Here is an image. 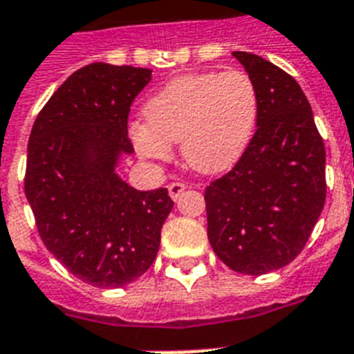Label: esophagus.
Returning a JSON list of instances; mask_svg holds the SVG:
<instances>
[{
  "mask_svg": "<svg viewBox=\"0 0 354 354\" xmlns=\"http://www.w3.org/2000/svg\"><path fill=\"white\" fill-rule=\"evenodd\" d=\"M167 189H169V196H171L172 200L176 201L178 198H180V194H182V192L187 189V185L182 182H172V183H169Z\"/></svg>",
  "mask_w": 354,
  "mask_h": 354,
  "instance_id": "esophagus-1",
  "label": "esophagus"
}]
</instances>
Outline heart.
Masks as SVG:
<instances>
[{"instance_id":"1","label":"heart","mask_w":354,"mask_h":354,"mask_svg":"<svg viewBox=\"0 0 354 354\" xmlns=\"http://www.w3.org/2000/svg\"><path fill=\"white\" fill-rule=\"evenodd\" d=\"M257 90L241 70L182 75L145 104V120L129 135L145 160H169L171 144L182 147L189 167L203 174L227 171L241 158L257 122Z\"/></svg>"}]
</instances>
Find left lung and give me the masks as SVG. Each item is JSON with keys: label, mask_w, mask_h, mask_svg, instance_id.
<instances>
[{"label": "left lung", "mask_w": 354, "mask_h": 354, "mask_svg": "<svg viewBox=\"0 0 354 354\" xmlns=\"http://www.w3.org/2000/svg\"><path fill=\"white\" fill-rule=\"evenodd\" d=\"M257 90V129L205 189L207 236L228 268L263 275L301 254L326 201V147L304 91L266 59L234 52Z\"/></svg>", "instance_id": "obj_1"}]
</instances>
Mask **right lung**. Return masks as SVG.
<instances>
[{"label":"right lung","mask_w":354,"mask_h":354,"mask_svg":"<svg viewBox=\"0 0 354 354\" xmlns=\"http://www.w3.org/2000/svg\"><path fill=\"white\" fill-rule=\"evenodd\" d=\"M147 68L91 62L71 73L32 127L25 194L44 246L75 277L122 288L147 272L174 201L117 174L131 154L127 117Z\"/></svg>","instance_id":"add662e5"}]
</instances>
